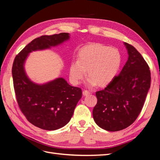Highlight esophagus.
I'll use <instances>...</instances> for the list:
<instances>
[{
  "label": "esophagus",
  "instance_id": "esophagus-1",
  "mask_svg": "<svg viewBox=\"0 0 160 160\" xmlns=\"http://www.w3.org/2000/svg\"><path fill=\"white\" fill-rule=\"evenodd\" d=\"M89 94H91V92L89 91H88V90H85L83 91V95L84 96H88L89 95Z\"/></svg>",
  "mask_w": 160,
  "mask_h": 160
}]
</instances>
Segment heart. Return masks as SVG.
Masks as SVG:
<instances>
[{"label": "heart", "instance_id": "heart-1", "mask_svg": "<svg viewBox=\"0 0 160 160\" xmlns=\"http://www.w3.org/2000/svg\"><path fill=\"white\" fill-rule=\"evenodd\" d=\"M121 64L122 55L117 48L91 43L79 50L77 61L71 62L69 78L72 83L78 85L84 79L87 70L89 86H106L117 75Z\"/></svg>", "mask_w": 160, "mask_h": 160}]
</instances>
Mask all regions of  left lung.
<instances>
[{
	"label": "left lung",
	"instance_id": "1",
	"mask_svg": "<svg viewBox=\"0 0 160 160\" xmlns=\"http://www.w3.org/2000/svg\"><path fill=\"white\" fill-rule=\"evenodd\" d=\"M128 59L118 76L106 88L96 92L98 103L93 110L97 125L117 132L132 125L142 109L151 82L149 67L132 45L124 42Z\"/></svg>",
	"mask_w": 160,
	"mask_h": 160
}]
</instances>
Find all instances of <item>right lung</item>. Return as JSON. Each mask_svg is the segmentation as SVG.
Returning a JSON list of instances; mask_svg holds the SVG:
<instances>
[{"instance_id": "add662e5", "label": "right lung", "mask_w": 160, "mask_h": 160, "mask_svg": "<svg viewBox=\"0 0 160 160\" xmlns=\"http://www.w3.org/2000/svg\"><path fill=\"white\" fill-rule=\"evenodd\" d=\"M69 38L67 32L35 38L13 62L12 75L18 107L28 122L45 130H56L69 123L81 98L82 91L61 77L42 85L33 83L27 76L24 64L32 51L49 49Z\"/></svg>"}]
</instances>
